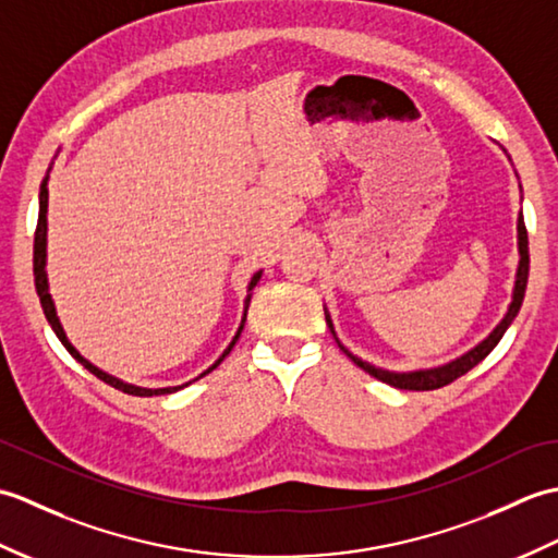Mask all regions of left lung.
I'll return each mask as SVG.
<instances>
[{
  "mask_svg": "<svg viewBox=\"0 0 558 558\" xmlns=\"http://www.w3.org/2000/svg\"><path fill=\"white\" fill-rule=\"evenodd\" d=\"M518 254H520V260H518V272H515V288H513V300L511 304H508V312L506 316L499 322V326H496L492 333L484 338L480 345H475L472 350H468L465 354H460L458 360L448 362V364H441V366H434V369H417V372H388V369H378V366L364 362L360 357H354V354L342 345V342L338 340L336 330H333V322H330V314L326 312V324L330 328V333H333V338L338 340L340 350L348 354V357L360 366V369H364L366 374H372L374 378H378V381H384L388 386L393 388H400V390H434V388H441V386H448L450 381H456V378H460L462 374H468L472 366H477L487 354L499 345V340L504 338V333L508 330V326L513 324V318L518 316L520 306H523V298H525V288H527V272H530V254H527V230H525V220H523V213H520L518 218Z\"/></svg>",
  "mask_w": 558,
  "mask_h": 558,
  "instance_id": "left-lung-1",
  "label": "left lung"
}]
</instances>
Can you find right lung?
<instances>
[{
	"mask_svg": "<svg viewBox=\"0 0 558 558\" xmlns=\"http://www.w3.org/2000/svg\"><path fill=\"white\" fill-rule=\"evenodd\" d=\"M50 170H52V168H50ZM50 170H47L45 180H43V184H40V213H38V228H35V242H33V276H35V290H38V298H40V304H43V312H45L47 324L52 326V330L57 333V338L62 340V345L69 350L71 357H74L76 362H81L83 366H86V369H88L90 374H96V376L100 378V381H105V384L112 386V388H117V390H122V393L138 396V398H150V396L174 393V390H180V388L189 386L192 381H189V384H182V386H170V388H141V386H134V384H124V381H120V378H114V376H110V374H105L102 369H98V366H96V364H90L86 357H81L78 350L69 342V338H66V333H64V328H62V324H59V318H57V310H54V302H52V294H50V286H47V270H45V264H47V180H50ZM260 272H264V270L254 272L252 282H248V290H254V288H256V282L260 280ZM248 302H252V294H246L242 324H240V328H236V333H234L232 342L228 345V350H225V352L220 354V357H218V362L213 364V366H208V369H206L204 374H201V376H206V374H210L213 369H216V366H218L225 357H228L230 350L234 348V342L240 340V336H242V328H244V322H246ZM201 376H196V378H201Z\"/></svg>",
	"mask_w": 558,
	"mask_h": 558,
	"instance_id": "1",
	"label": "right lung"
}]
</instances>
